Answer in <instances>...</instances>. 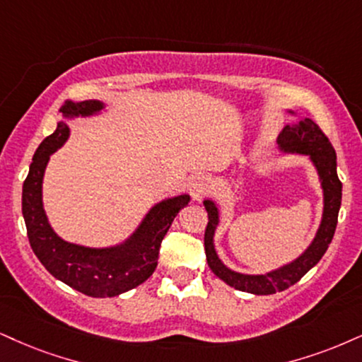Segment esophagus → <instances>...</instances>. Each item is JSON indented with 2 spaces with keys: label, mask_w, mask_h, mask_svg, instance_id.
<instances>
[{
  "label": "esophagus",
  "mask_w": 362,
  "mask_h": 362,
  "mask_svg": "<svg viewBox=\"0 0 362 362\" xmlns=\"http://www.w3.org/2000/svg\"><path fill=\"white\" fill-rule=\"evenodd\" d=\"M209 189H211V180H209L208 176H203V174L196 176L189 185L191 196H193V199H196V202H198V199H202Z\"/></svg>",
  "instance_id": "obj_1"
}]
</instances>
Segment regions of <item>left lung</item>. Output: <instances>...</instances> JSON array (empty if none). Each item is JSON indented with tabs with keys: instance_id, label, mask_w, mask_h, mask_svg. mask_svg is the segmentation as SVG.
<instances>
[{
	"instance_id": "obj_1",
	"label": "left lung",
	"mask_w": 362,
	"mask_h": 362,
	"mask_svg": "<svg viewBox=\"0 0 362 362\" xmlns=\"http://www.w3.org/2000/svg\"><path fill=\"white\" fill-rule=\"evenodd\" d=\"M287 112L297 117V120L282 129V132L276 137V146L284 154H300L309 158L317 173L320 189H322V216H320L319 228L309 247L297 258L274 270L265 272V274L253 275L231 270L221 262L215 248V231L220 225V204L211 198H206L203 202L208 211L204 252H206L209 269L230 287L242 290V292L255 293V296H270V293L282 292L290 285L297 284L312 267L317 265L332 242L334 231L337 226L339 209H341L342 182L337 177L336 151L314 120L297 115V112L290 109H287Z\"/></svg>"
}]
</instances>
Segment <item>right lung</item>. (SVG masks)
Wrapping results in <instances>:
<instances>
[{
	"mask_svg": "<svg viewBox=\"0 0 362 362\" xmlns=\"http://www.w3.org/2000/svg\"><path fill=\"white\" fill-rule=\"evenodd\" d=\"M57 129L45 137L23 182L21 209L31 250L55 279L88 297H115L146 282L158 267L160 242L182 208L191 202L182 193L164 198L147 209L136 230L110 247H86L57 235L43 208V176L50 156L70 137V120L109 112L97 99L65 100Z\"/></svg>",
	"mask_w": 362,
	"mask_h": 362,
	"instance_id": "add662e5",
	"label": "right lung"
}]
</instances>
